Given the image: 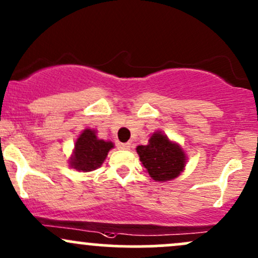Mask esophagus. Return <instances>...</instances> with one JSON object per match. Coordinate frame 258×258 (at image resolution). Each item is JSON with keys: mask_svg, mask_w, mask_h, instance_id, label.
<instances>
[{"mask_svg": "<svg viewBox=\"0 0 258 258\" xmlns=\"http://www.w3.org/2000/svg\"><path fill=\"white\" fill-rule=\"evenodd\" d=\"M130 146H132V144L130 143H119L118 144V148L121 149V150H129Z\"/></svg>", "mask_w": 258, "mask_h": 258, "instance_id": "34e87169", "label": "esophagus"}]
</instances>
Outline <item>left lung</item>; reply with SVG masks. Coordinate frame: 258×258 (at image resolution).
<instances>
[{"mask_svg": "<svg viewBox=\"0 0 258 258\" xmlns=\"http://www.w3.org/2000/svg\"><path fill=\"white\" fill-rule=\"evenodd\" d=\"M140 161L155 181H170L183 171L185 156L177 144L171 143L166 135L155 133L148 145L137 148Z\"/></svg>", "mask_w": 258, "mask_h": 258, "instance_id": "1", "label": "left lung"}]
</instances>
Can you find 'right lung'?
<instances>
[{"label":"right lung","instance_id":"right-lung-1","mask_svg":"<svg viewBox=\"0 0 258 258\" xmlns=\"http://www.w3.org/2000/svg\"><path fill=\"white\" fill-rule=\"evenodd\" d=\"M113 148V143L97 139L96 132L84 130L75 144L74 156L71 157V167L88 172L98 168L106 160L108 151Z\"/></svg>","mask_w":258,"mask_h":258}]
</instances>
